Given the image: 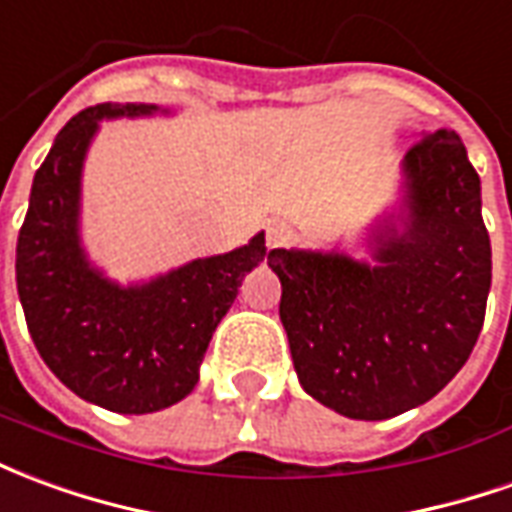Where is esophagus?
I'll use <instances>...</instances> for the list:
<instances>
[{"label":"esophagus","instance_id":"esophagus-1","mask_svg":"<svg viewBox=\"0 0 512 512\" xmlns=\"http://www.w3.org/2000/svg\"><path fill=\"white\" fill-rule=\"evenodd\" d=\"M289 242H292V226H286L284 220H273L267 226V250L284 248Z\"/></svg>","mask_w":512,"mask_h":512}]
</instances>
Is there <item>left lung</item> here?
Instances as JSON below:
<instances>
[{"instance_id":"8db88e82","label":"left lung","mask_w":512,"mask_h":512,"mask_svg":"<svg viewBox=\"0 0 512 512\" xmlns=\"http://www.w3.org/2000/svg\"><path fill=\"white\" fill-rule=\"evenodd\" d=\"M400 168L397 204L366 228L372 262L336 248L267 256L300 386L361 422L411 411L458 375L491 289L480 176L463 140L427 134Z\"/></svg>"}]
</instances>
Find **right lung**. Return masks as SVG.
<instances>
[{"mask_svg":"<svg viewBox=\"0 0 512 512\" xmlns=\"http://www.w3.org/2000/svg\"><path fill=\"white\" fill-rule=\"evenodd\" d=\"M168 115L157 104H96L65 123L32 179L18 231L16 286L38 353L76 397L115 413L184 400L242 278L267 256L264 231L242 248L118 284L82 245V170L101 121Z\"/></svg>","mask_w":512,"mask_h":512,"instance_id":"right-lung-1","label":"right lung"}]
</instances>
